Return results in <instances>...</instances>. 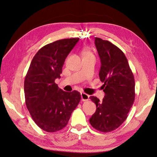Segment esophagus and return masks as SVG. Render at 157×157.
Here are the masks:
<instances>
[{
	"instance_id": "34e87169",
	"label": "esophagus",
	"mask_w": 157,
	"mask_h": 157,
	"mask_svg": "<svg viewBox=\"0 0 157 157\" xmlns=\"http://www.w3.org/2000/svg\"><path fill=\"white\" fill-rule=\"evenodd\" d=\"M81 98H82V101H88L89 98V95H88L87 94L85 93H81Z\"/></svg>"
}]
</instances>
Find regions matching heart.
<instances>
[{"instance_id":"1","label":"heart","mask_w":157,"mask_h":157,"mask_svg":"<svg viewBox=\"0 0 157 157\" xmlns=\"http://www.w3.org/2000/svg\"><path fill=\"white\" fill-rule=\"evenodd\" d=\"M84 57H94L93 53L90 50H85L83 52V58Z\"/></svg>"}]
</instances>
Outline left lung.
Returning <instances> with one entry per match:
<instances>
[{
    "mask_svg": "<svg viewBox=\"0 0 157 157\" xmlns=\"http://www.w3.org/2000/svg\"><path fill=\"white\" fill-rule=\"evenodd\" d=\"M94 44L101 59L99 77L105 95L102 101L90 97L97 110L89 121L97 131L108 132L127 119L135 101V82L127 57L119 48L97 37Z\"/></svg>",
    "mask_w": 157,
    "mask_h": 157,
    "instance_id": "left-lung-1",
    "label": "left lung"
}]
</instances>
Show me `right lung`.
<instances>
[{"label":"right lung","instance_id":"right-lung-1","mask_svg":"<svg viewBox=\"0 0 157 157\" xmlns=\"http://www.w3.org/2000/svg\"><path fill=\"white\" fill-rule=\"evenodd\" d=\"M79 38L61 39L42 47L34 55L25 76V103L33 121L43 131L65 127L81 99L76 90L63 91L55 83L67 56Z\"/></svg>","mask_w":157,"mask_h":157}]
</instances>
